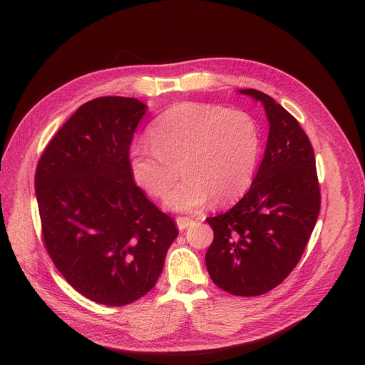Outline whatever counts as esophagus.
<instances>
[{
	"label": "esophagus",
	"mask_w": 365,
	"mask_h": 365,
	"mask_svg": "<svg viewBox=\"0 0 365 365\" xmlns=\"http://www.w3.org/2000/svg\"><path fill=\"white\" fill-rule=\"evenodd\" d=\"M192 223H194V220H190L187 217H178L176 219V225H178V227L180 229V231H182V229H186L187 226H190Z\"/></svg>",
	"instance_id": "1"
}]
</instances>
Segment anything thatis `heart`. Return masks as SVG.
Returning <instances> with one entry per match:
<instances>
[{"label": "heart", "instance_id": "b5f03b06", "mask_svg": "<svg viewBox=\"0 0 365 365\" xmlns=\"http://www.w3.org/2000/svg\"><path fill=\"white\" fill-rule=\"evenodd\" d=\"M150 143L130 149L131 175L146 192L167 198L176 212H195L210 200L226 204L250 186L259 155V133L242 110L186 102L167 109L149 130Z\"/></svg>", "mask_w": 365, "mask_h": 365}]
</instances>
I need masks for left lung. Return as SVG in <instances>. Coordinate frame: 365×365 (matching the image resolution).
I'll use <instances>...</instances> for the list:
<instances>
[{"label":"left lung","mask_w":365,"mask_h":365,"mask_svg":"<svg viewBox=\"0 0 365 365\" xmlns=\"http://www.w3.org/2000/svg\"><path fill=\"white\" fill-rule=\"evenodd\" d=\"M238 91L263 105L269 134L248 192L229 212L207 219L215 240L205 264L219 289L248 297L275 289L294 269L315 227L321 194L314 148L297 120L271 96Z\"/></svg>","instance_id":"obj_1"}]
</instances>
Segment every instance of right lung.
<instances>
[{"instance_id":"obj_1","label":"right lung","mask_w":365,"mask_h":365,"mask_svg":"<svg viewBox=\"0 0 365 365\" xmlns=\"http://www.w3.org/2000/svg\"><path fill=\"white\" fill-rule=\"evenodd\" d=\"M146 109L120 96L84 103L35 171L46 250L76 292L106 306L150 292L179 234L131 175L130 145Z\"/></svg>"}]
</instances>
